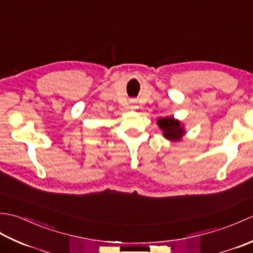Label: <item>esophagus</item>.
Instances as JSON below:
<instances>
[{"label": "esophagus", "mask_w": 253, "mask_h": 253, "mask_svg": "<svg viewBox=\"0 0 253 253\" xmlns=\"http://www.w3.org/2000/svg\"><path fill=\"white\" fill-rule=\"evenodd\" d=\"M137 107H138V106H137L136 104H133V103H131V104H130V109H131V110H136Z\"/></svg>", "instance_id": "obj_1"}]
</instances>
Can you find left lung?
I'll return each instance as SVG.
<instances>
[{"label": "left lung", "instance_id": "left-lung-1", "mask_svg": "<svg viewBox=\"0 0 253 253\" xmlns=\"http://www.w3.org/2000/svg\"><path fill=\"white\" fill-rule=\"evenodd\" d=\"M158 125L163 131V136L170 141H179L186 131L184 125L178 121L175 120L173 116H168L165 118H159Z\"/></svg>", "mask_w": 253, "mask_h": 253}]
</instances>
